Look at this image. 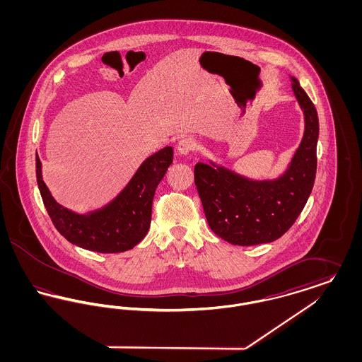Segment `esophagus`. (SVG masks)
<instances>
[{"mask_svg": "<svg viewBox=\"0 0 362 362\" xmlns=\"http://www.w3.org/2000/svg\"><path fill=\"white\" fill-rule=\"evenodd\" d=\"M195 146H197V144H195L194 138L187 137L183 138V139H180V141L177 142L176 149H177L179 155L189 156V153L195 149Z\"/></svg>", "mask_w": 362, "mask_h": 362, "instance_id": "34e87169", "label": "esophagus"}]
</instances>
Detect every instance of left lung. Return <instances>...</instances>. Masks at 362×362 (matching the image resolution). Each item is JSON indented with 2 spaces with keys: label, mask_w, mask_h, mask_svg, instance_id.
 I'll use <instances>...</instances> for the list:
<instances>
[{
  "label": "left lung",
  "mask_w": 362,
  "mask_h": 362,
  "mask_svg": "<svg viewBox=\"0 0 362 362\" xmlns=\"http://www.w3.org/2000/svg\"><path fill=\"white\" fill-rule=\"evenodd\" d=\"M292 90L304 115V134L285 171L254 179L209 160L194 170L195 185L210 229L233 245H257L279 239L305 206L316 175L319 119L296 77Z\"/></svg>",
  "instance_id": "8db88e82"
}]
</instances>
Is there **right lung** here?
Here are the masks:
<instances>
[{
    "label": "right lung",
    "mask_w": 362,
    "mask_h": 362,
    "mask_svg": "<svg viewBox=\"0 0 362 362\" xmlns=\"http://www.w3.org/2000/svg\"><path fill=\"white\" fill-rule=\"evenodd\" d=\"M173 146L146 157L124 189L104 206L76 213L59 205L42 177L36 156V180L57 230L71 244L88 251L117 254L136 247L151 226L156 189L173 164Z\"/></svg>",
    "instance_id": "add662e5"
}]
</instances>
